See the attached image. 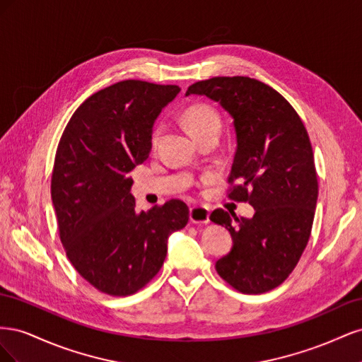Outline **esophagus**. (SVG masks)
<instances>
[{
	"mask_svg": "<svg viewBox=\"0 0 362 362\" xmlns=\"http://www.w3.org/2000/svg\"><path fill=\"white\" fill-rule=\"evenodd\" d=\"M189 217L192 223L198 225H206L210 222V211L205 206H192L189 211Z\"/></svg>",
	"mask_w": 362,
	"mask_h": 362,
	"instance_id": "esophagus-1",
	"label": "esophagus"
}]
</instances>
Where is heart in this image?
I'll list each match as a JSON object with an SVG mask.
<instances>
[{
	"label": "heart",
	"mask_w": 362,
	"mask_h": 362,
	"mask_svg": "<svg viewBox=\"0 0 362 362\" xmlns=\"http://www.w3.org/2000/svg\"><path fill=\"white\" fill-rule=\"evenodd\" d=\"M184 124L194 137L210 128H221V117L211 105L208 104H192L182 113ZM161 136V125H156L151 133V144L157 145Z\"/></svg>",
	"instance_id": "1"
}]
</instances>
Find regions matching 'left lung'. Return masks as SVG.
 I'll list each match as a JSON object with an SVG mask.
<instances>
[{"mask_svg":"<svg viewBox=\"0 0 362 362\" xmlns=\"http://www.w3.org/2000/svg\"><path fill=\"white\" fill-rule=\"evenodd\" d=\"M205 95L233 116L237 149L228 198L255 208L250 218L225 210L210 216L233 235L216 262L218 276L246 294L276 288L298 264L311 235L319 182L306 128L291 104L249 76H214L185 95Z\"/></svg>","mask_w":362,"mask_h":362,"instance_id":"1","label":"left lung"}]
</instances>
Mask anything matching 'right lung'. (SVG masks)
Instances as JSON below:
<instances>
[{"mask_svg": "<svg viewBox=\"0 0 362 362\" xmlns=\"http://www.w3.org/2000/svg\"><path fill=\"white\" fill-rule=\"evenodd\" d=\"M180 90L141 80L108 86L76 108L59 141L51 196L62 245L105 294L144 288L163 266L168 237L189 222L180 199L137 213L128 177L149 157L152 125Z\"/></svg>", "mask_w": 362, "mask_h": 362, "instance_id": "1", "label": "right lung"}]
</instances>
